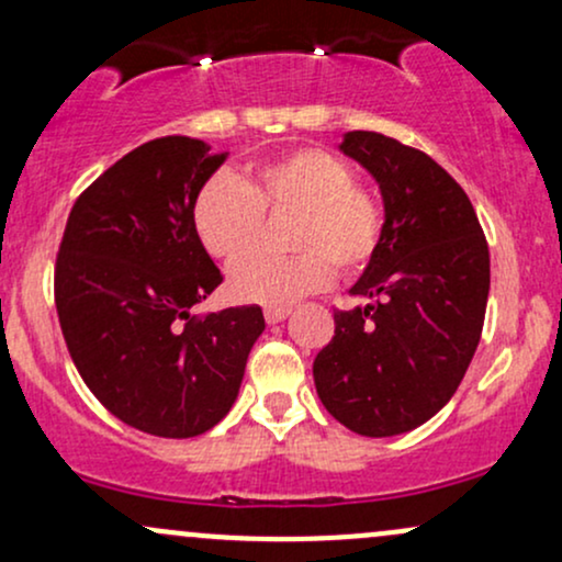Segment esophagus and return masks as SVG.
<instances>
[{"label":"esophagus","instance_id":"esophagus-1","mask_svg":"<svg viewBox=\"0 0 562 562\" xmlns=\"http://www.w3.org/2000/svg\"><path fill=\"white\" fill-rule=\"evenodd\" d=\"M290 312H293V308H288V306H269L267 312H263V317H267L269 325H277V322L288 319Z\"/></svg>","mask_w":562,"mask_h":562}]
</instances>
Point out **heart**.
<instances>
[{"mask_svg":"<svg viewBox=\"0 0 562 562\" xmlns=\"http://www.w3.org/2000/svg\"><path fill=\"white\" fill-rule=\"evenodd\" d=\"M263 214H293L285 259L250 256L229 269L227 290L240 303L290 306L359 274L375 256L385 214L380 200L353 184L344 158L322 147H299L245 173H214L192 200V227L214 259L237 261L256 248Z\"/></svg>","mask_w":562,"mask_h":562,"instance_id":"b5f03b06","label":"heart"}]
</instances>
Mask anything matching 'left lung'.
Returning <instances> with one entry per match:
<instances>
[{"instance_id": "1", "label": "left lung", "mask_w": 562, "mask_h": 562, "mask_svg": "<svg viewBox=\"0 0 562 562\" xmlns=\"http://www.w3.org/2000/svg\"><path fill=\"white\" fill-rule=\"evenodd\" d=\"M340 153L378 182L385 227L351 288L367 306L333 314L314 385L353 434L398 436L465 378L486 314L488 245L465 190L430 156L378 132H346Z\"/></svg>"}]
</instances>
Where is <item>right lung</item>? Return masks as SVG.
Returning a JSON list of instances; mask_svg holds the SVG:
<instances>
[{
  "label": "right lung",
  "mask_w": 562,
  "mask_h": 562,
  "mask_svg": "<svg viewBox=\"0 0 562 562\" xmlns=\"http://www.w3.org/2000/svg\"><path fill=\"white\" fill-rule=\"evenodd\" d=\"M224 160L203 139L145 142L70 209L55 267L63 338L97 402L142 434L214 428L267 327L259 306L190 314L222 285L192 200Z\"/></svg>",
  "instance_id": "1"
}]
</instances>
